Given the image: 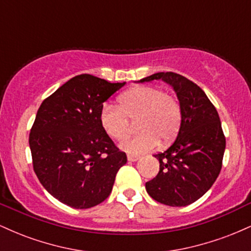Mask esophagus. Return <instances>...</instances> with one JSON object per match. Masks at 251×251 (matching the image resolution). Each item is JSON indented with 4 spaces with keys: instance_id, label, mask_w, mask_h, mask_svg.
Returning a JSON list of instances; mask_svg holds the SVG:
<instances>
[{
    "instance_id": "esophagus-1",
    "label": "esophagus",
    "mask_w": 251,
    "mask_h": 251,
    "mask_svg": "<svg viewBox=\"0 0 251 251\" xmlns=\"http://www.w3.org/2000/svg\"><path fill=\"white\" fill-rule=\"evenodd\" d=\"M138 159H139V157H138V155H134V154H128L127 155L128 162H137Z\"/></svg>"
}]
</instances>
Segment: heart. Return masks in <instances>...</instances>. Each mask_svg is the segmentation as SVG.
<instances>
[{"mask_svg": "<svg viewBox=\"0 0 251 251\" xmlns=\"http://www.w3.org/2000/svg\"><path fill=\"white\" fill-rule=\"evenodd\" d=\"M100 124L103 131L116 140H122L135 122L139 133L120 144L124 151L142 154L151 151L159 143L172 140L181 122L180 103L175 96L154 86H140L119 98V106L105 103L100 109Z\"/></svg>", "mask_w": 251, "mask_h": 251, "instance_id": "heart-1", "label": "heart"}]
</instances>
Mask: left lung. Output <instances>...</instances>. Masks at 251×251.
I'll use <instances>...</instances> for the list:
<instances>
[{
    "instance_id": "obj_1",
    "label": "left lung",
    "mask_w": 251,
    "mask_h": 251,
    "mask_svg": "<svg viewBox=\"0 0 251 251\" xmlns=\"http://www.w3.org/2000/svg\"><path fill=\"white\" fill-rule=\"evenodd\" d=\"M162 79L174 87L181 108L177 139L154 154L159 172L145 184L148 194L170 206H186L211 188L222 169L226 137L217 109L200 86L174 72H160L140 82Z\"/></svg>"
}]
</instances>
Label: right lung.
Segmentation results:
<instances>
[{
    "instance_id": "right-lung-1",
    "label": "right lung",
    "mask_w": 251,
    "mask_h": 251,
    "mask_svg": "<svg viewBox=\"0 0 251 251\" xmlns=\"http://www.w3.org/2000/svg\"><path fill=\"white\" fill-rule=\"evenodd\" d=\"M124 85L80 74L37 109L29 134L34 171L43 188L71 208L88 209L105 201L127 162L99 118L102 103Z\"/></svg>"
}]
</instances>
